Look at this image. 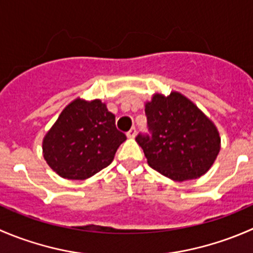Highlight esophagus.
I'll return each mask as SVG.
<instances>
[{"instance_id":"1","label":"esophagus","mask_w":253,"mask_h":253,"mask_svg":"<svg viewBox=\"0 0 253 253\" xmlns=\"http://www.w3.org/2000/svg\"><path fill=\"white\" fill-rule=\"evenodd\" d=\"M126 134L128 138H134V136H136V128H134V127H132V128L129 129Z\"/></svg>"}]
</instances>
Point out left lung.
I'll use <instances>...</instances> for the list:
<instances>
[{"label":"left lung","instance_id":"left-lung-1","mask_svg":"<svg viewBox=\"0 0 253 253\" xmlns=\"http://www.w3.org/2000/svg\"><path fill=\"white\" fill-rule=\"evenodd\" d=\"M149 134L138 133L148 166L175 181L207 173L220 152L221 138L215 125L179 92L153 95L146 104Z\"/></svg>","mask_w":253,"mask_h":253}]
</instances>
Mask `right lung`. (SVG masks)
Listing matches in <instances>:
<instances>
[{
    "label": "right lung",
    "mask_w": 253,
    "mask_h": 253,
    "mask_svg": "<svg viewBox=\"0 0 253 253\" xmlns=\"http://www.w3.org/2000/svg\"><path fill=\"white\" fill-rule=\"evenodd\" d=\"M126 134L100 100L77 99L65 107L43 139V156L58 175L90 178L114 161Z\"/></svg>",
    "instance_id": "obj_1"
}]
</instances>
